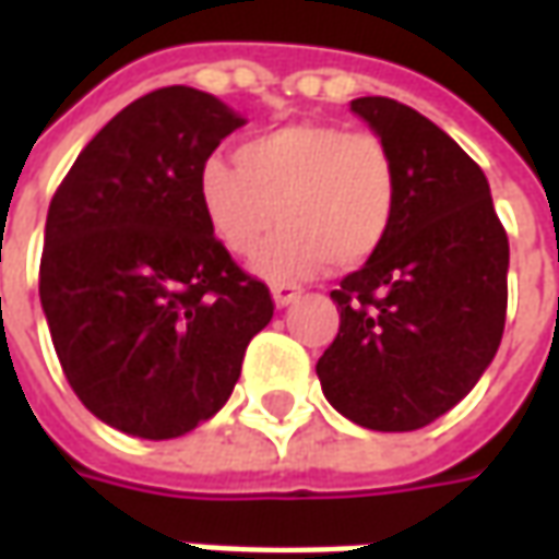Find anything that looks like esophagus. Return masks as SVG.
<instances>
[{
  "instance_id": "esophagus-1",
  "label": "esophagus",
  "mask_w": 559,
  "mask_h": 559,
  "mask_svg": "<svg viewBox=\"0 0 559 559\" xmlns=\"http://www.w3.org/2000/svg\"><path fill=\"white\" fill-rule=\"evenodd\" d=\"M272 296H275V306H290L296 302L299 296H302V287L299 284H290V281H278V284H272Z\"/></svg>"
}]
</instances>
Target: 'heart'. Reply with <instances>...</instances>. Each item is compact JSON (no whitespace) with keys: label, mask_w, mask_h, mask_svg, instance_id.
<instances>
[{"label":"heart","mask_w":559,"mask_h":559,"mask_svg":"<svg viewBox=\"0 0 559 559\" xmlns=\"http://www.w3.org/2000/svg\"><path fill=\"white\" fill-rule=\"evenodd\" d=\"M235 168L211 158L199 174L204 223L223 248L250 257L263 278H302L333 260L370 263L401 211V165L373 131L336 121H294L241 143Z\"/></svg>","instance_id":"1"}]
</instances>
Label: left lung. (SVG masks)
<instances>
[{
  "label": "left lung",
  "mask_w": 559,
  "mask_h": 559,
  "mask_svg": "<svg viewBox=\"0 0 559 559\" xmlns=\"http://www.w3.org/2000/svg\"><path fill=\"white\" fill-rule=\"evenodd\" d=\"M352 112L401 165L389 245L330 290L340 333L318 360L333 407L373 431H416L453 409L496 358L508 309V235L477 162L391 97Z\"/></svg>",
  "instance_id": "1"
}]
</instances>
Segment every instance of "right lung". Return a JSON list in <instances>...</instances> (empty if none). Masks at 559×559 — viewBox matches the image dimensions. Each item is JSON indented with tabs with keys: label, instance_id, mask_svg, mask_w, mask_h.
<instances>
[{
	"label": "right lung",
	"instance_id": "1",
	"mask_svg": "<svg viewBox=\"0 0 559 559\" xmlns=\"http://www.w3.org/2000/svg\"><path fill=\"white\" fill-rule=\"evenodd\" d=\"M245 119L170 85L106 121L57 186L39 299L75 397L124 435L180 438L229 401L272 294L216 241L199 174Z\"/></svg>",
	"mask_w": 559,
	"mask_h": 559
}]
</instances>
